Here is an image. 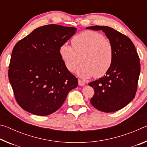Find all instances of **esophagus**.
I'll return each instance as SVG.
<instances>
[{
    "instance_id": "esophagus-1",
    "label": "esophagus",
    "mask_w": 147,
    "mask_h": 147,
    "mask_svg": "<svg viewBox=\"0 0 147 147\" xmlns=\"http://www.w3.org/2000/svg\"><path fill=\"white\" fill-rule=\"evenodd\" d=\"M78 85L80 86H83L85 85V82L84 81L81 80H78Z\"/></svg>"
}]
</instances>
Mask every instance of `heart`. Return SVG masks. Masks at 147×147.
Returning a JSON list of instances; mask_svg holds the SVG:
<instances>
[{"label": "heart", "mask_w": 147, "mask_h": 147, "mask_svg": "<svg viewBox=\"0 0 147 147\" xmlns=\"http://www.w3.org/2000/svg\"><path fill=\"white\" fill-rule=\"evenodd\" d=\"M72 47L63 44L60 47L59 55L67 70L75 71L82 56V63L76 73L83 78L94 76L100 78L108 73L114 59L113 47L110 41L99 32L86 30L71 39Z\"/></svg>", "instance_id": "1"}]
</instances>
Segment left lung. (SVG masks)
Returning <instances> with one entry per match:
<instances>
[{
    "mask_svg": "<svg viewBox=\"0 0 147 147\" xmlns=\"http://www.w3.org/2000/svg\"><path fill=\"white\" fill-rule=\"evenodd\" d=\"M86 28L102 30L112 44L114 52L109 71L100 79L89 83L94 91L90 102L99 111H118L135 97L141 69L138 53L128 37L111 27L92 26Z\"/></svg>",
    "mask_w": 147,
    "mask_h": 147,
    "instance_id": "left-lung-1",
    "label": "left lung"
}]
</instances>
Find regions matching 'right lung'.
<instances>
[{"mask_svg":"<svg viewBox=\"0 0 147 147\" xmlns=\"http://www.w3.org/2000/svg\"><path fill=\"white\" fill-rule=\"evenodd\" d=\"M76 28L48 24L35 29L12 51L8 78L17 102L24 110L45 116L55 112L78 79L64 65L59 53Z\"/></svg>","mask_w":147,"mask_h":147,"instance_id":"add662e5","label":"right lung"}]
</instances>
